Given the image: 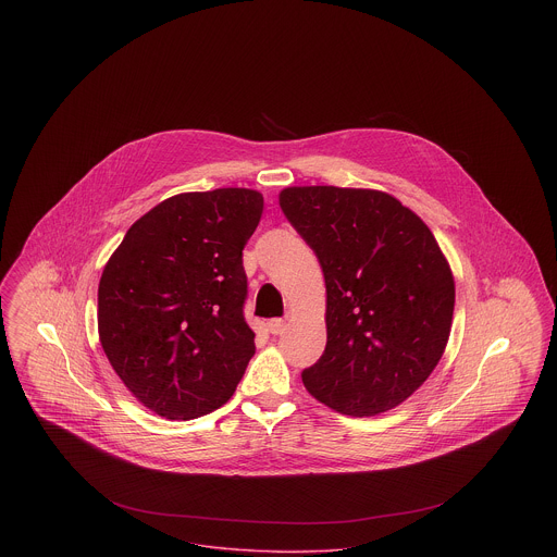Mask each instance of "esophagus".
<instances>
[{"instance_id": "34e87169", "label": "esophagus", "mask_w": 557, "mask_h": 557, "mask_svg": "<svg viewBox=\"0 0 557 557\" xmlns=\"http://www.w3.org/2000/svg\"><path fill=\"white\" fill-rule=\"evenodd\" d=\"M268 330H270L272 334H283V330H285V319H270V321H268Z\"/></svg>"}]
</instances>
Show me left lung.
<instances>
[{
	"instance_id": "1",
	"label": "left lung",
	"mask_w": 557,
	"mask_h": 557,
	"mask_svg": "<svg viewBox=\"0 0 557 557\" xmlns=\"http://www.w3.org/2000/svg\"><path fill=\"white\" fill-rule=\"evenodd\" d=\"M278 203L315 250L327 341L302 371L313 397L347 416H377L437 367L453 325L455 278L431 230L382 190L292 186Z\"/></svg>"
}]
</instances>
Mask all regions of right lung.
<instances>
[{
    "label": "right lung",
    "instance_id": "add662e5",
    "mask_svg": "<svg viewBox=\"0 0 557 557\" xmlns=\"http://www.w3.org/2000/svg\"><path fill=\"white\" fill-rule=\"evenodd\" d=\"M261 212L250 188L182 193L144 214L107 261L100 345L154 413L193 420L236 393L255 354L242 250Z\"/></svg>",
    "mask_w": 557,
    "mask_h": 557
}]
</instances>
